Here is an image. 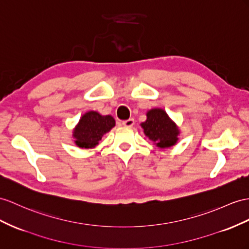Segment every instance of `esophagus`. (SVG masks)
Here are the masks:
<instances>
[{"label":"esophagus","mask_w":249,"mask_h":249,"mask_svg":"<svg viewBox=\"0 0 249 249\" xmlns=\"http://www.w3.org/2000/svg\"><path fill=\"white\" fill-rule=\"evenodd\" d=\"M133 124H135V120L133 119H128V120L123 121L122 122V125L127 126V127H131V126H133Z\"/></svg>","instance_id":"1"}]
</instances>
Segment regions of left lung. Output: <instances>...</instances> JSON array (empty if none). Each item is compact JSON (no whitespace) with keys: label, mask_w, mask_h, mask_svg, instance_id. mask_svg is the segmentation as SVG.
I'll use <instances>...</instances> for the list:
<instances>
[{"label":"left lung","mask_w":249,"mask_h":249,"mask_svg":"<svg viewBox=\"0 0 249 249\" xmlns=\"http://www.w3.org/2000/svg\"><path fill=\"white\" fill-rule=\"evenodd\" d=\"M145 122L141 123L143 132L159 148H168L179 141L180 129L162 108H152L146 113Z\"/></svg>","instance_id":"8db88e82"}]
</instances>
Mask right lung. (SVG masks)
Returning a JSON list of instances; mask_svg holds the SVG:
<instances>
[{"label": "right lung", "instance_id": "right-lung-1", "mask_svg": "<svg viewBox=\"0 0 249 249\" xmlns=\"http://www.w3.org/2000/svg\"><path fill=\"white\" fill-rule=\"evenodd\" d=\"M114 126L116 121L109 114L102 116L98 111H87L81 117L72 130L74 144L80 148H94L99 145L102 137Z\"/></svg>", "mask_w": 249, "mask_h": 249}]
</instances>
